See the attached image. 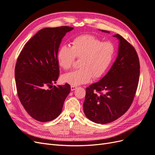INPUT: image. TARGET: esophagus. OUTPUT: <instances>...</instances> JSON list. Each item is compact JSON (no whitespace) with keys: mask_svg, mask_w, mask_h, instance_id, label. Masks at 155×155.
I'll return each mask as SVG.
<instances>
[{"mask_svg":"<svg viewBox=\"0 0 155 155\" xmlns=\"http://www.w3.org/2000/svg\"><path fill=\"white\" fill-rule=\"evenodd\" d=\"M75 89H76V87L71 85V91H74V90H75Z\"/></svg>","mask_w":155,"mask_h":155,"instance_id":"34e87169","label":"esophagus"}]
</instances>
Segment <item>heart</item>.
Instances as JSON below:
<instances>
[{
    "instance_id": "heart-1",
    "label": "heart",
    "mask_w": 155,
    "mask_h": 155,
    "mask_svg": "<svg viewBox=\"0 0 155 155\" xmlns=\"http://www.w3.org/2000/svg\"><path fill=\"white\" fill-rule=\"evenodd\" d=\"M116 46L110 41L102 42L96 37L84 34L74 38L72 47L63 45L57 53L60 67L68 70L76 58L81 59L80 68L64 74L63 82L72 86L87 83L93 77L98 79L106 73L114 59Z\"/></svg>"
}]
</instances>
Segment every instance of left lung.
<instances>
[{"label": "left lung", "instance_id": "left-lung-1", "mask_svg": "<svg viewBox=\"0 0 155 155\" xmlns=\"http://www.w3.org/2000/svg\"><path fill=\"white\" fill-rule=\"evenodd\" d=\"M109 33V31L101 30ZM118 54L109 71L86 88L83 110L87 118L106 124L119 118L132 104L140 76V62L134 48L119 34ZM99 92V94H97Z\"/></svg>", "mask_w": 155, "mask_h": 155}]
</instances>
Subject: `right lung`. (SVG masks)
<instances>
[{"label": "right lung", "mask_w": 155, "mask_h": 155, "mask_svg": "<svg viewBox=\"0 0 155 155\" xmlns=\"http://www.w3.org/2000/svg\"><path fill=\"white\" fill-rule=\"evenodd\" d=\"M73 29L69 26L41 29L27 42L17 58L15 78L18 96L26 112L37 121L46 122L58 117L70 92L68 83L58 87L52 84L59 74V45Z\"/></svg>", "instance_id": "1"}]
</instances>
